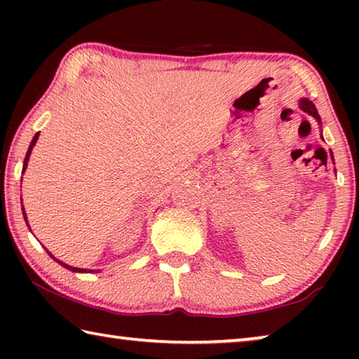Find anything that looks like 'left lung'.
I'll list each match as a JSON object with an SVG mask.
<instances>
[{
	"instance_id": "obj_1",
	"label": "left lung",
	"mask_w": 359,
	"mask_h": 359,
	"mask_svg": "<svg viewBox=\"0 0 359 359\" xmlns=\"http://www.w3.org/2000/svg\"><path fill=\"white\" fill-rule=\"evenodd\" d=\"M299 109H301V111L306 112V114L312 115V117L318 121V125H321V118H320V115L317 112V107H315V104H313L312 101H309L307 98H301L299 100Z\"/></svg>"
}]
</instances>
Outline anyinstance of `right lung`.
Wrapping results in <instances>:
<instances>
[{
    "instance_id": "add662e5",
    "label": "right lung",
    "mask_w": 359,
    "mask_h": 359,
    "mask_svg": "<svg viewBox=\"0 0 359 359\" xmlns=\"http://www.w3.org/2000/svg\"><path fill=\"white\" fill-rule=\"evenodd\" d=\"M38 137H39V133H36L34 135V137H33V141H32V144H29V147H28V151H27V156H25V160H23V169H22V172H25L27 171V166H28V160H29V155H32V150H33V147H34V144L38 142ZM22 212H23V218H25V222H27V226H28V229H29V224H28V218H27V214H25V209H23V205H22ZM32 231V229H29ZM47 250V248H46ZM47 253L50 255V257L57 261L58 264H62L63 267H66V269H69V271H72V272H95L93 269H82V267H72V266H69V264H66V263H63V261H60V259H57L55 257H53V255L47 250ZM100 272V271H98Z\"/></svg>"
}]
</instances>
